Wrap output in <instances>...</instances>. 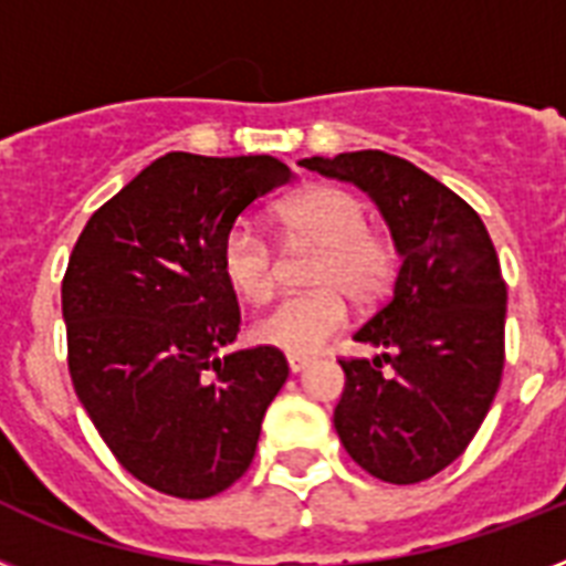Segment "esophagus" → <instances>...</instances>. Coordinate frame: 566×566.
Listing matches in <instances>:
<instances>
[{
	"label": "esophagus",
	"mask_w": 566,
	"mask_h": 566,
	"mask_svg": "<svg viewBox=\"0 0 566 566\" xmlns=\"http://www.w3.org/2000/svg\"><path fill=\"white\" fill-rule=\"evenodd\" d=\"M308 364H311V358H302V355H287V370H291L293 376L305 370Z\"/></svg>",
	"instance_id": "1"
}]
</instances>
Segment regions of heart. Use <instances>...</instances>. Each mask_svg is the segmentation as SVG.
<instances>
[{"label": "heart", "instance_id": "1", "mask_svg": "<svg viewBox=\"0 0 566 566\" xmlns=\"http://www.w3.org/2000/svg\"><path fill=\"white\" fill-rule=\"evenodd\" d=\"M287 247L317 249L308 284L317 291L284 296L252 326L258 344L291 355H311L346 326V296L373 305L396 273V252L370 231L367 205L349 190L314 188L275 208ZM220 266L243 302H264L275 287V255L261 231L238 222L222 238Z\"/></svg>", "mask_w": 566, "mask_h": 566}]
</instances>
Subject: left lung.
Returning a JSON list of instances; mask_svg holds the SVG:
<instances>
[{
	"label": "left lung",
	"instance_id": "1",
	"mask_svg": "<svg viewBox=\"0 0 566 566\" xmlns=\"http://www.w3.org/2000/svg\"><path fill=\"white\" fill-rule=\"evenodd\" d=\"M302 167L370 196L402 255L390 300L355 332L385 353L340 361L337 438L381 482L431 479L470 447L500 390L509 291L491 234L461 196L396 155H314Z\"/></svg>",
	"mask_w": 566,
	"mask_h": 566
}]
</instances>
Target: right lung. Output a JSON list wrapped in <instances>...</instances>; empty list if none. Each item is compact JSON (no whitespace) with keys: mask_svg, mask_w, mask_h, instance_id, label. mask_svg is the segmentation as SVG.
Returning a JSON list of instances; mask_svg holds the SVG:
<instances>
[{"mask_svg":"<svg viewBox=\"0 0 566 566\" xmlns=\"http://www.w3.org/2000/svg\"><path fill=\"white\" fill-rule=\"evenodd\" d=\"M293 179L270 155L170 153L102 205L61 284L78 402L137 482L208 500L247 473L287 381L273 346L220 355L240 332L222 238Z\"/></svg>","mask_w":566,"mask_h":566,"instance_id":"1","label":"right lung"}]
</instances>
